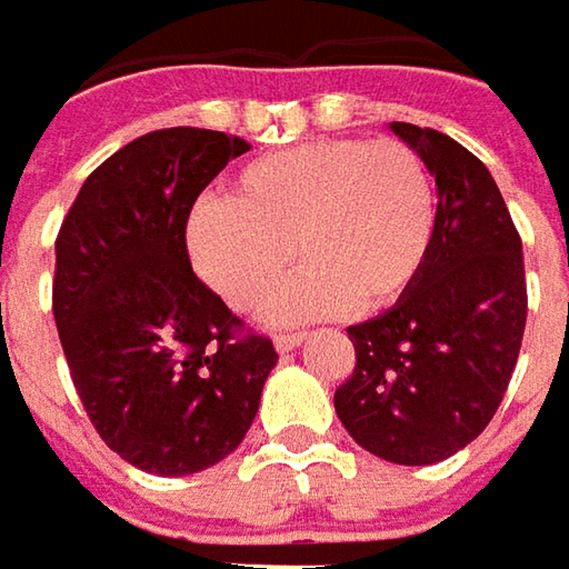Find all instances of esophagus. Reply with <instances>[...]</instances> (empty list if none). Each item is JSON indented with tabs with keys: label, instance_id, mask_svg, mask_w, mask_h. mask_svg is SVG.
<instances>
[{
	"label": "esophagus",
	"instance_id": "obj_1",
	"mask_svg": "<svg viewBox=\"0 0 569 569\" xmlns=\"http://www.w3.org/2000/svg\"><path fill=\"white\" fill-rule=\"evenodd\" d=\"M303 341V331H288V335H276V347L281 353H288L293 347Z\"/></svg>",
	"mask_w": 569,
	"mask_h": 569
}]
</instances>
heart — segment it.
<instances>
[{"instance_id":"b5f03b06","label":"heart","mask_w":569,"mask_h":569,"mask_svg":"<svg viewBox=\"0 0 569 569\" xmlns=\"http://www.w3.org/2000/svg\"><path fill=\"white\" fill-rule=\"evenodd\" d=\"M432 174L400 140L319 137L266 152L234 174L231 197L193 206L187 253L231 310L259 312L291 276L278 322L379 312L413 288L432 253Z\"/></svg>"}]
</instances>
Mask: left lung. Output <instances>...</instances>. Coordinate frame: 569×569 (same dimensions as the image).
<instances>
[{
    "instance_id": "obj_1",
    "label": "left lung",
    "mask_w": 569,
    "mask_h": 569,
    "mask_svg": "<svg viewBox=\"0 0 569 569\" xmlns=\"http://www.w3.org/2000/svg\"><path fill=\"white\" fill-rule=\"evenodd\" d=\"M436 174L432 253L391 310L347 335L335 410L369 453L426 467L467 448L505 400L526 329L523 243L489 169L448 133L391 121Z\"/></svg>"
}]
</instances>
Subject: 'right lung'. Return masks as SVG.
Returning a JSON list of instances; mask_svg holds the SVG:
<instances>
[{
  "instance_id": "1",
  "label": "right lung",
  "mask_w": 569,
  "mask_h": 569,
  "mask_svg": "<svg viewBox=\"0 0 569 569\" xmlns=\"http://www.w3.org/2000/svg\"><path fill=\"white\" fill-rule=\"evenodd\" d=\"M247 150L206 128L143 133L83 181L59 228L52 316L71 382L137 470L187 476L224 460L278 363L187 257L197 197Z\"/></svg>"
}]
</instances>
